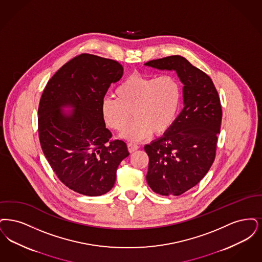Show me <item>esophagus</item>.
Wrapping results in <instances>:
<instances>
[{
	"label": "esophagus",
	"instance_id": "obj_1",
	"mask_svg": "<svg viewBox=\"0 0 262 262\" xmlns=\"http://www.w3.org/2000/svg\"><path fill=\"white\" fill-rule=\"evenodd\" d=\"M127 147H128L129 152H134L135 150H137V149L139 148L138 145H136V144H132V143H129V144L127 145Z\"/></svg>",
	"mask_w": 262,
	"mask_h": 262
}]
</instances>
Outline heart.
<instances>
[{"label":"heart","mask_w":262,"mask_h":262,"mask_svg":"<svg viewBox=\"0 0 262 262\" xmlns=\"http://www.w3.org/2000/svg\"><path fill=\"white\" fill-rule=\"evenodd\" d=\"M115 97L101 102L102 120L110 129L122 132L132 120L136 122L123 133L130 142L160 136L174 125L182 103V85L171 74L149 76L134 72L115 90Z\"/></svg>","instance_id":"b5f03b06"}]
</instances>
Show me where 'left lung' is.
Wrapping results in <instances>:
<instances>
[{"instance_id":"1","label":"left lung","mask_w":262,"mask_h":262,"mask_svg":"<svg viewBox=\"0 0 262 262\" xmlns=\"http://www.w3.org/2000/svg\"><path fill=\"white\" fill-rule=\"evenodd\" d=\"M145 66L174 70L184 84V107L174 125L145 146L150 189L162 195H180L200 182L214 161L222 119L220 99L211 78L185 57H162Z\"/></svg>"}]
</instances>
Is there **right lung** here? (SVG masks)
<instances>
[{
  "mask_svg": "<svg viewBox=\"0 0 262 262\" xmlns=\"http://www.w3.org/2000/svg\"><path fill=\"white\" fill-rule=\"evenodd\" d=\"M123 75L114 59L81 54L49 80L38 108L40 144L58 179L89 196L110 192L119 163L129 156L125 143L111 140L101 102ZM73 111L66 113L63 110Z\"/></svg>",
  "mask_w": 262,
  "mask_h": 262,
  "instance_id": "add662e5",
  "label": "right lung"
}]
</instances>
